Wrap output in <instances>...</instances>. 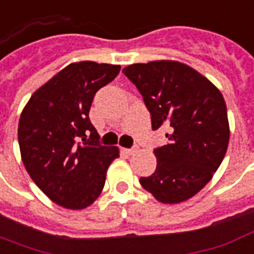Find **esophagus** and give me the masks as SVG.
<instances>
[{"instance_id":"34e87169","label":"esophagus","mask_w":254,"mask_h":254,"mask_svg":"<svg viewBox=\"0 0 254 254\" xmlns=\"http://www.w3.org/2000/svg\"><path fill=\"white\" fill-rule=\"evenodd\" d=\"M124 152L127 153V155H133V153H136L137 152V148H130V149H124Z\"/></svg>"}]
</instances>
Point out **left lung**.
Masks as SVG:
<instances>
[{
  "label": "left lung",
  "instance_id": "obj_1",
  "mask_svg": "<svg viewBox=\"0 0 254 254\" xmlns=\"http://www.w3.org/2000/svg\"><path fill=\"white\" fill-rule=\"evenodd\" d=\"M122 72L142 95L152 129L171 130L168 144L153 151L156 171L140 183L161 203L192 198L226 155L230 129L223 95L196 69L175 60L136 63Z\"/></svg>",
  "mask_w": 254,
  "mask_h": 254
}]
</instances>
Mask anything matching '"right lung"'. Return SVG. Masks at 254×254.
Here are the masks:
<instances>
[{"mask_svg": "<svg viewBox=\"0 0 254 254\" xmlns=\"http://www.w3.org/2000/svg\"><path fill=\"white\" fill-rule=\"evenodd\" d=\"M121 65L76 62L32 94L18 122L25 170L39 189L62 207L82 210L102 192L117 146H103L89 118L94 95Z\"/></svg>", "mask_w": 254, "mask_h": 254, "instance_id": "add662e5", "label": "right lung"}]
</instances>
